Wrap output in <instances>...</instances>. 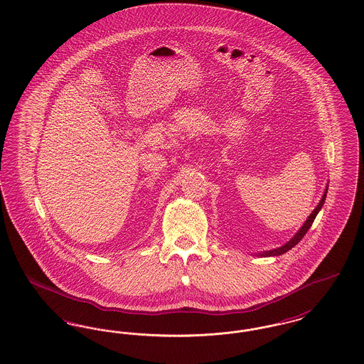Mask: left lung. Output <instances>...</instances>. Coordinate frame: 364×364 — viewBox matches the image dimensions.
Returning <instances> with one entry per match:
<instances>
[{
  "instance_id": "1",
  "label": "left lung",
  "mask_w": 364,
  "mask_h": 364,
  "mask_svg": "<svg viewBox=\"0 0 364 364\" xmlns=\"http://www.w3.org/2000/svg\"><path fill=\"white\" fill-rule=\"evenodd\" d=\"M328 188H329V186L326 184V188H325V192H323V195H322V198H321V200H319V203L316 205V208L312 210L311 214L309 215V218L306 220V223L301 225V228L296 232L294 235V237L289 240V242H285L284 245H281V247H277V248H274V250H270V251H263V252H259V254H257V255H259V257H278V255H282V254H285V252H288L291 248H294V245L297 244V242H300L303 237H304V235L309 232V229L311 228L312 223H314V220H315V217L318 215V213L321 211V208L323 206V203H325V199H326V193H328Z\"/></svg>"
}]
</instances>
